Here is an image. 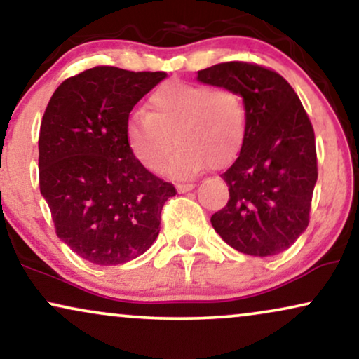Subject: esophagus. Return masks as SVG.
Listing matches in <instances>:
<instances>
[{"label":"esophagus","mask_w":359,"mask_h":359,"mask_svg":"<svg viewBox=\"0 0 359 359\" xmlns=\"http://www.w3.org/2000/svg\"><path fill=\"white\" fill-rule=\"evenodd\" d=\"M194 189H195L194 184H177V190H179L180 194L190 192V190H194Z\"/></svg>","instance_id":"1"}]
</instances>
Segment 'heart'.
<instances>
[{
    "label": "heart",
    "instance_id": "1",
    "mask_svg": "<svg viewBox=\"0 0 359 359\" xmlns=\"http://www.w3.org/2000/svg\"><path fill=\"white\" fill-rule=\"evenodd\" d=\"M248 135L243 95L229 87L169 82L147 100V113L128 119L124 136L136 161L157 170L177 144L165 172L189 179L213 165L223 169L236 159Z\"/></svg>",
    "mask_w": 359,
    "mask_h": 359
}]
</instances>
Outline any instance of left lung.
<instances>
[{"label": "left lung", "instance_id": "left-lung-1", "mask_svg": "<svg viewBox=\"0 0 359 359\" xmlns=\"http://www.w3.org/2000/svg\"><path fill=\"white\" fill-rule=\"evenodd\" d=\"M197 79L238 90L248 108L246 141L222 174L229 200L210 222L236 251L279 255L309 226L318 177L309 114L287 80L262 65L223 62L198 70Z\"/></svg>", "mask_w": 359, "mask_h": 359}]
</instances>
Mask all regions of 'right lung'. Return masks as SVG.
I'll use <instances>...</instances> for the list:
<instances>
[{
  "instance_id": "right-lung-1",
  "label": "right lung",
  "mask_w": 359,
  "mask_h": 359,
  "mask_svg": "<svg viewBox=\"0 0 359 359\" xmlns=\"http://www.w3.org/2000/svg\"><path fill=\"white\" fill-rule=\"evenodd\" d=\"M165 76L93 67L64 80L42 116L41 194L57 236L93 264H123L149 250L177 194L136 161L124 136L131 109Z\"/></svg>"
}]
</instances>
